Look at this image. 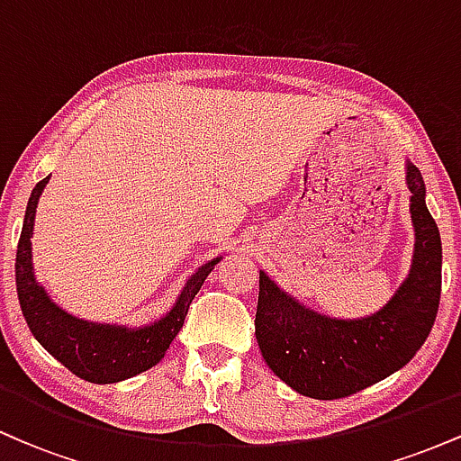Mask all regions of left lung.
Wrapping results in <instances>:
<instances>
[{
	"label": "left lung",
	"mask_w": 461,
	"mask_h": 461,
	"mask_svg": "<svg viewBox=\"0 0 461 461\" xmlns=\"http://www.w3.org/2000/svg\"><path fill=\"white\" fill-rule=\"evenodd\" d=\"M414 258L393 299L364 319H331L305 308L260 271L256 338L264 362L299 394L342 399L403 368L425 345L442 288V242L425 203L420 171L407 162Z\"/></svg>",
	"instance_id": "left-lung-1"
}]
</instances>
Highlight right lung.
<instances>
[{"instance_id": "right-lung-1", "label": "right lung", "mask_w": 461, "mask_h": 461, "mask_svg": "<svg viewBox=\"0 0 461 461\" xmlns=\"http://www.w3.org/2000/svg\"><path fill=\"white\" fill-rule=\"evenodd\" d=\"M47 182L50 177L41 179L30 194L17 247V264H14L21 312H23L32 336L62 366H67L84 382L116 384L145 373L156 366L167 348L171 347L173 338L177 336L184 319H186L190 301L199 293L205 277L212 271L214 264H219L221 258H214L190 275L176 305L151 325L134 330V327L88 322L67 314L47 297L43 285L36 282L34 267H32L30 238L34 231L36 205H39V197L43 194Z\"/></svg>"}]
</instances>
